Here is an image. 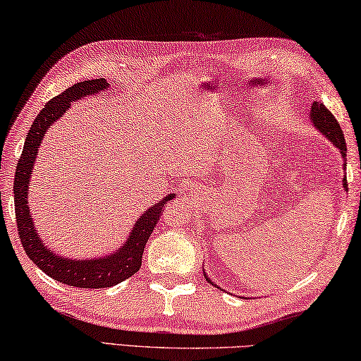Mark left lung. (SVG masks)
<instances>
[{
	"label": "left lung",
	"mask_w": 361,
	"mask_h": 361,
	"mask_svg": "<svg viewBox=\"0 0 361 361\" xmlns=\"http://www.w3.org/2000/svg\"><path fill=\"white\" fill-rule=\"evenodd\" d=\"M310 121H312V125H314L318 131H320L324 137H326L331 144H333L336 149L341 152V157H342V159H344L342 168L345 169V166H347V145H345L344 134H342V129L339 126L338 120L331 115V111L324 107L322 102H317L315 100V102L312 104ZM342 185H344V190H347V176L345 174H344V177H342ZM204 279L208 280V283H211V285H214V283L209 280V276L206 275V271H204Z\"/></svg>",
	"instance_id": "1"
}]
</instances>
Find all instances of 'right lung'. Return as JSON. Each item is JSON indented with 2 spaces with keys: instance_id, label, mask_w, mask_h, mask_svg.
Returning a JSON list of instances; mask_svg holds the SVG:
<instances>
[{
  "instance_id": "add662e5",
  "label": "right lung",
  "mask_w": 361,
  "mask_h": 361,
  "mask_svg": "<svg viewBox=\"0 0 361 361\" xmlns=\"http://www.w3.org/2000/svg\"><path fill=\"white\" fill-rule=\"evenodd\" d=\"M105 78L87 80L76 82L46 104L33 121L30 131L27 133L22 155L19 158L14 177V206L17 232L27 256L38 265V269L63 285L75 288H110L133 276L142 265V254L145 243L155 228L163 212V206L169 200L176 198V193L164 197L161 202L152 204L142 214L129 232L125 245L118 247L115 252L94 259H72L56 254L47 246L35 226L30 206H28V192H30L32 173L37 161V155L41 142L56 121H59L65 111L72 107V102L82 97H90L100 91L109 90Z\"/></svg>"
}]
</instances>
